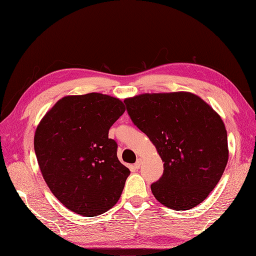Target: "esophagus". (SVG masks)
<instances>
[{
    "mask_svg": "<svg viewBox=\"0 0 256 256\" xmlns=\"http://www.w3.org/2000/svg\"><path fill=\"white\" fill-rule=\"evenodd\" d=\"M141 166H142V161H141V158H138L137 162L134 163V168L138 170V168H141Z\"/></svg>",
    "mask_w": 256,
    "mask_h": 256,
    "instance_id": "esophagus-1",
    "label": "esophagus"
}]
</instances>
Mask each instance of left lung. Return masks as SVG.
Here are the masks:
<instances>
[{"label": "left lung", "mask_w": 256, "mask_h": 256, "mask_svg": "<svg viewBox=\"0 0 256 256\" xmlns=\"http://www.w3.org/2000/svg\"><path fill=\"white\" fill-rule=\"evenodd\" d=\"M124 103L164 162L162 176L151 185L158 202L175 210L200 205L228 162L222 119L200 98L186 92L142 94Z\"/></svg>", "instance_id": "obj_1"}]
</instances>
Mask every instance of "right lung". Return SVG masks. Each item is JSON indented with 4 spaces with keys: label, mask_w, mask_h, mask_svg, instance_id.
I'll list each match as a JSON object with an SVG mask.
<instances>
[{
    "label": "right lung",
    "mask_w": 256,
    "mask_h": 256,
    "mask_svg": "<svg viewBox=\"0 0 256 256\" xmlns=\"http://www.w3.org/2000/svg\"><path fill=\"white\" fill-rule=\"evenodd\" d=\"M124 112L122 102L108 95L66 96L38 124L34 146L39 168L71 212L95 217L120 197L130 171L119 162L108 132Z\"/></svg>",
    "instance_id": "right-lung-1"
}]
</instances>
